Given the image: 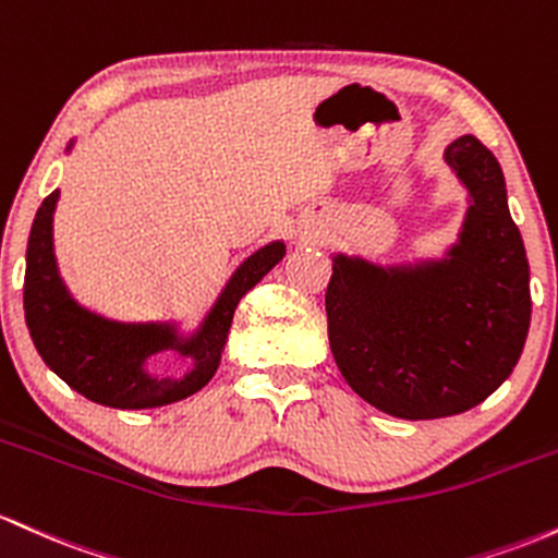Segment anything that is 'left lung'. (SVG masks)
Here are the masks:
<instances>
[{"instance_id": "left-lung-1", "label": "left lung", "mask_w": 558, "mask_h": 558, "mask_svg": "<svg viewBox=\"0 0 558 558\" xmlns=\"http://www.w3.org/2000/svg\"><path fill=\"white\" fill-rule=\"evenodd\" d=\"M446 162L469 192L446 258L379 266L331 255V355L353 392L398 418L474 409L514 372L530 329L527 253L496 155L464 134Z\"/></svg>"}]
</instances>
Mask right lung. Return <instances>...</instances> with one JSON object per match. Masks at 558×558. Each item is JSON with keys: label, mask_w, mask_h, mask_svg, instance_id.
I'll return each mask as SVG.
<instances>
[{"label": "right lung", "mask_w": 558, "mask_h": 558, "mask_svg": "<svg viewBox=\"0 0 558 558\" xmlns=\"http://www.w3.org/2000/svg\"><path fill=\"white\" fill-rule=\"evenodd\" d=\"M73 142L68 144L71 153ZM60 190L41 203L31 227L26 250L23 308L41 361L68 387L110 409H158L195 396L216 374L240 300L284 258V242H268L240 263L208 316L192 335L177 324H123L78 305L58 271L52 242V216ZM158 352H173L191 363L184 378H158L146 361Z\"/></svg>", "instance_id": "right-lung-1"}]
</instances>
